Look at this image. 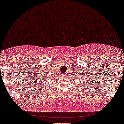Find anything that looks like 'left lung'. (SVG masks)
Masks as SVG:
<instances>
[{"instance_id":"obj_1","label":"left lung","mask_w":124,"mask_h":124,"mask_svg":"<svg viewBox=\"0 0 124 124\" xmlns=\"http://www.w3.org/2000/svg\"><path fill=\"white\" fill-rule=\"evenodd\" d=\"M76 74H75L76 78L78 79V83L80 84L81 83H84V87H85V85H86L87 83V80L86 81V78H88V80L90 79H93L92 78H94L93 76H92V73H90V69H88V70H83L82 68L78 67V69L76 71ZM94 78H95V76H94Z\"/></svg>"}]
</instances>
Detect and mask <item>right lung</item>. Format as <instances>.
Segmentation results:
<instances>
[{"mask_svg":"<svg viewBox=\"0 0 124 124\" xmlns=\"http://www.w3.org/2000/svg\"><path fill=\"white\" fill-rule=\"evenodd\" d=\"M41 72L38 73V75L36 76L35 80L37 85H38V87L42 88L45 86L46 81L49 80L51 78V74L50 72L48 73V71H46V70L45 69H43V70L41 69Z\"/></svg>","mask_w":124,"mask_h":124,"instance_id":"1","label":"right lung"}]
</instances>
